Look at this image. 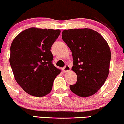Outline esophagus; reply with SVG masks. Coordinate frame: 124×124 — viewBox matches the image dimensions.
<instances>
[{
	"label": "esophagus",
	"mask_w": 124,
	"mask_h": 124,
	"mask_svg": "<svg viewBox=\"0 0 124 124\" xmlns=\"http://www.w3.org/2000/svg\"><path fill=\"white\" fill-rule=\"evenodd\" d=\"M70 70V66H69L68 64L66 65V66L62 68V71H63L64 72H69Z\"/></svg>",
	"instance_id": "1"
}]
</instances>
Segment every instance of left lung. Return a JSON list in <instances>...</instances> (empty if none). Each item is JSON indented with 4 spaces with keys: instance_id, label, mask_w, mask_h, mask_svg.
Segmentation results:
<instances>
[{
    "instance_id": "8db88e82",
    "label": "left lung",
    "mask_w": 124,
    "mask_h": 124,
    "mask_svg": "<svg viewBox=\"0 0 124 124\" xmlns=\"http://www.w3.org/2000/svg\"><path fill=\"white\" fill-rule=\"evenodd\" d=\"M62 39L72 53V70L77 75L69 86L81 97L94 95L103 85L109 73L111 52L103 37L88 28L65 29Z\"/></svg>"
}]
</instances>
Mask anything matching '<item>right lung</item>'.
Wrapping results in <instances>:
<instances>
[{"label":"right lung","instance_id":"right-lung-1","mask_svg":"<svg viewBox=\"0 0 124 124\" xmlns=\"http://www.w3.org/2000/svg\"><path fill=\"white\" fill-rule=\"evenodd\" d=\"M60 29L31 28L20 32L12 42L10 62L19 85L30 95L41 97L49 93L60 70L52 64V45Z\"/></svg>","mask_w":124,"mask_h":124}]
</instances>
